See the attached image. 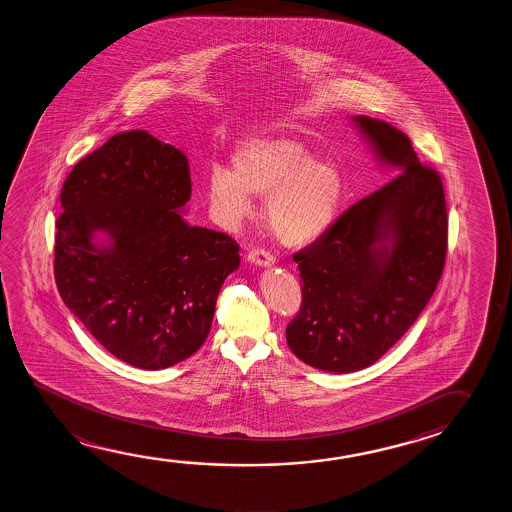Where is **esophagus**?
Wrapping results in <instances>:
<instances>
[{
	"label": "esophagus",
	"instance_id": "esophagus-1",
	"mask_svg": "<svg viewBox=\"0 0 512 512\" xmlns=\"http://www.w3.org/2000/svg\"><path fill=\"white\" fill-rule=\"evenodd\" d=\"M247 260L254 263L256 267H270V265H274V261L276 258L270 254V251L267 249H261V247H254L249 251V256H247Z\"/></svg>",
	"mask_w": 512,
	"mask_h": 512
}]
</instances>
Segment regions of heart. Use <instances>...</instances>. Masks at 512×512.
Masks as SVG:
<instances>
[{
  "instance_id": "heart-1",
  "label": "heart",
  "mask_w": 512,
  "mask_h": 512,
  "mask_svg": "<svg viewBox=\"0 0 512 512\" xmlns=\"http://www.w3.org/2000/svg\"><path fill=\"white\" fill-rule=\"evenodd\" d=\"M233 172L215 166L208 197L224 226H238L252 213V197H265L270 231L285 245H306L330 229L344 195L335 163L313 159L292 138H252L231 157Z\"/></svg>"
}]
</instances>
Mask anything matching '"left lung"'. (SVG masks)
Returning <instances> with one entry per match:
<instances>
[{"label": "left lung", "mask_w": 512, "mask_h": 512, "mask_svg": "<svg viewBox=\"0 0 512 512\" xmlns=\"http://www.w3.org/2000/svg\"><path fill=\"white\" fill-rule=\"evenodd\" d=\"M353 122L399 175L294 254L303 303L286 342L304 364L330 373L373 365L407 333L435 292L448 249L441 175L419 161L405 132L369 116Z\"/></svg>", "instance_id": "8db88e82"}]
</instances>
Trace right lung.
Returning a JSON list of instances; mask_svg holds the SVG:
<instances>
[{"instance_id":"right-lung-1","label":"right lung","mask_w":512,"mask_h":512,"mask_svg":"<svg viewBox=\"0 0 512 512\" xmlns=\"http://www.w3.org/2000/svg\"><path fill=\"white\" fill-rule=\"evenodd\" d=\"M190 165L145 130L107 139L61 190L55 283L87 331L127 364L157 371L208 338L218 292L240 265L226 233L191 227ZM105 232L109 246H98Z\"/></svg>"}]
</instances>
